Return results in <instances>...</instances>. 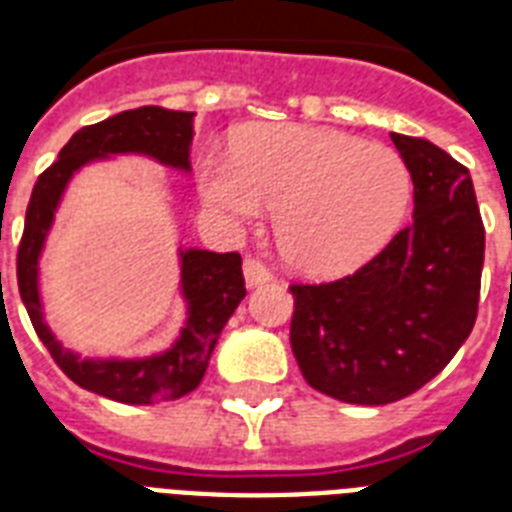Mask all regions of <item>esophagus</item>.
Here are the masks:
<instances>
[{
  "label": "esophagus",
  "mask_w": 512,
  "mask_h": 512,
  "mask_svg": "<svg viewBox=\"0 0 512 512\" xmlns=\"http://www.w3.org/2000/svg\"><path fill=\"white\" fill-rule=\"evenodd\" d=\"M268 279H271V271L260 260H255V257L244 260V281H247V287H260Z\"/></svg>",
  "instance_id": "34e87169"
}]
</instances>
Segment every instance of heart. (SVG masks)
Wrapping results in <instances>:
<instances>
[{
    "label": "heart",
    "instance_id": "heart-1",
    "mask_svg": "<svg viewBox=\"0 0 512 512\" xmlns=\"http://www.w3.org/2000/svg\"><path fill=\"white\" fill-rule=\"evenodd\" d=\"M201 199L241 228L276 209V241L287 263L316 279L356 271L398 231L412 201V175L380 143L311 124H257L236 156L199 164Z\"/></svg>",
    "mask_w": 512,
    "mask_h": 512
}]
</instances>
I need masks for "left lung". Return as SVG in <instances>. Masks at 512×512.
I'll return each instance as SVG.
<instances>
[{
  "label": "left lung",
  "mask_w": 512,
  "mask_h": 512,
  "mask_svg": "<svg viewBox=\"0 0 512 512\" xmlns=\"http://www.w3.org/2000/svg\"><path fill=\"white\" fill-rule=\"evenodd\" d=\"M414 183V220L353 276L295 284L292 353L311 388L382 406L430 382L476 324L484 223L470 172L430 140L390 135Z\"/></svg>",
  "instance_id": "1"
}]
</instances>
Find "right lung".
Wrapping results in <instances>:
<instances>
[{"mask_svg":"<svg viewBox=\"0 0 512 512\" xmlns=\"http://www.w3.org/2000/svg\"><path fill=\"white\" fill-rule=\"evenodd\" d=\"M193 111L140 106L82 127L60 148L58 162L36 180L26 209V225L18 249V289L39 340L47 345L58 366L79 388L119 404H162L199 388L209 356L233 311L247 295L239 252L177 247L180 297L185 321L170 348L151 356H87L66 348L44 319L39 260L55 225L63 193L76 172L87 164L114 156H146L175 172H191Z\"/></svg>","mask_w":512,"mask_h":512,"instance_id":"1","label":"right lung"}]
</instances>
